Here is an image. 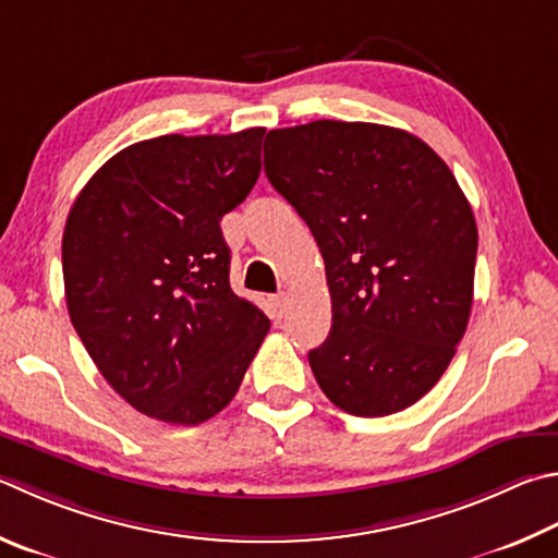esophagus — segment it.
<instances>
[{
    "label": "esophagus",
    "instance_id": "obj_1",
    "mask_svg": "<svg viewBox=\"0 0 558 558\" xmlns=\"http://www.w3.org/2000/svg\"><path fill=\"white\" fill-rule=\"evenodd\" d=\"M268 302H270L272 317H282V314H286V310H288V302H290V298L286 295V292H280V295H272Z\"/></svg>",
    "mask_w": 558,
    "mask_h": 558
}]
</instances>
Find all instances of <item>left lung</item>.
<instances>
[{
    "mask_svg": "<svg viewBox=\"0 0 558 558\" xmlns=\"http://www.w3.org/2000/svg\"><path fill=\"white\" fill-rule=\"evenodd\" d=\"M263 156L327 268L331 331L310 351L319 388L356 417L410 408L469 327L478 229L459 182L422 138L366 121L272 129Z\"/></svg>",
    "mask_w": 558,
    "mask_h": 558,
    "instance_id": "1",
    "label": "left lung"
}]
</instances>
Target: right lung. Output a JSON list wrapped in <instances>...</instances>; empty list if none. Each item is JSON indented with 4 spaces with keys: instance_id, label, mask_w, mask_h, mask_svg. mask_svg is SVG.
<instances>
[{
    "instance_id": "right-lung-1",
    "label": "right lung",
    "mask_w": 558,
    "mask_h": 558,
    "mask_svg": "<svg viewBox=\"0 0 558 558\" xmlns=\"http://www.w3.org/2000/svg\"><path fill=\"white\" fill-rule=\"evenodd\" d=\"M266 129L158 136L89 178L63 231L70 322L131 408L199 424L234 398L270 322L229 286L221 217L260 175Z\"/></svg>"
}]
</instances>
